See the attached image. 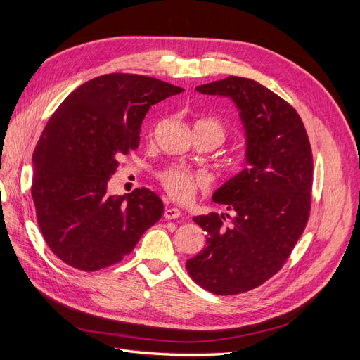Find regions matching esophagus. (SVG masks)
<instances>
[{"label":"esophagus","instance_id":"obj_1","mask_svg":"<svg viewBox=\"0 0 360 360\" xmlns=\"http://www.w3.org/2000/svg\"><path fill=\"white\" fill-rule=\"evenodd\" d=\"M180 216H181V212L176 209V207H169V209L163 210V217H165V219H177Z\"/></svg>","mask_w":360,"mask_h":360}]
</instances>
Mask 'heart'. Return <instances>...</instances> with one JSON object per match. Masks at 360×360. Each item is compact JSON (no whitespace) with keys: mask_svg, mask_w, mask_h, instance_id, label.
I'll list each match as a JSON object with an SVG mask.
<instances>
[{"mask_svg":"<svg viewBox=\"0 0 360 360\" xmlns=\"http://www.w3.org/2000/svg\"><path fill=\"white\" fill-rule=\"evenodd\" d=\"M195 126H202L209 129L210 132L219 141V144L224 143L226 138V129L225 126L217 122V120H201ZM160 183L163 189L172 200L179 202H189L197 191L205 188L207 179L200 172H192L183 168H169L160 174Z\"/></svg>","mask_w":360,"mask_h":360,"instance_id":"b5f03b06","label":"heart"}]
</instances>
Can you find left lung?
Masks as SVG:
<instances>
[{
  "mask_svg": "<svg viewBox=\"0 0 360 360\" xmlns=\"http://www.w3.org/2000/svg\"><path fill=\"white\" fill-rule=\"evenodd\" d=\"M197 91L231 99L246 136V168L213 193L233 216L193 217L207 246L186 263L204 290L231 296L278 274L302 236L311 209L312 151L296 110L257 81L228 76Z\"/></svg>",
  "mask_w": 360,
  "mask_h": 360,
  "instance_id": "left-lung-1",
  "label": "left lung"
}]
</instances>
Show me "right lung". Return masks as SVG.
<instances>
[{"instance_id": "1", "label": "right lung", "mask_w": 360, "mask_h": 360, "mask_svg": "<svg viewBox=\"0 0 360 360\" xmlns=\"http://www.w3.org/2000/svg\"><path fill=\"white\" fill-rule=\"evenodd\" d=\"M183 89L143 75L110 73L82 84L52 114L32 153L31 195L49 249L84 271L132 252L163 214L147 188L108 195L118 158L139 146L151 105Z\"/></svg>"}]
</instances>
